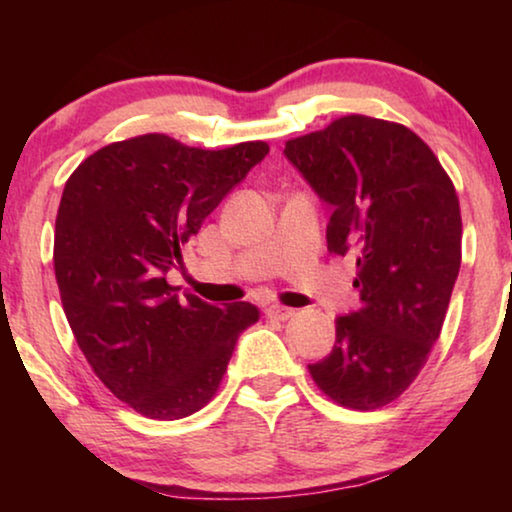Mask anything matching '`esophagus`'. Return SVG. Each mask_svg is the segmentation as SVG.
I'll use <instances>...</instances> for the list:
<instances>
[{"instance_id":"34e87169","label":"esophagus","mask_w":512,"mask_h":512,"mask_svg":"<svg viewBox=\"0 0 512 512\" xmlns=\"http://www.w3.org/2000/svg\"><path fill=\"white\" fill-rule=\"evenodd\" d=\"M265 314H268L270 319L286 321V319H291L293 314H296V310H291V307H284V305H270L268 310H265Z\"/></svg>"}]
</instances>
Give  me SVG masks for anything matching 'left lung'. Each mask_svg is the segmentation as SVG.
Here are the masks:
<instances>
[{
	"instance_id": "1",
	"label": "left lung",
	"mask_w": 512,
	"mask_h": 512,
	"mask_svg": "<svg viewBox=\"0 0 512 512\" xmlns=\"http://www.w3.org/2000/svg\"><path fill=\"white\" fill-rule=\"evenodd\" d=\"M284 156L331 205L328 251H354L361 293L310 375L345 408H382L410 387L443 328L461 265L457 191L415 132L380 118H338L289 139Z\"/></svg>"
}]
</instances>
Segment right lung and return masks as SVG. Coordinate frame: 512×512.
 I'll list each match as a JSON object with an SVG mask.
<instances>
[{
	"label": "right lung",
	"mask_w": 512,
	"mask_h": 512,
	"mask_svg": "<svg viewBox=\"0 0 512 512\" xmlns=\"http://www.w3.org/2000/svg\"><path fill=\"white\" fill-rule=\"evenodd\" d=\"M265 142L205 151L167 135L104 146L76 167L55 219L67 321L111 394L151 419L198 412L261 312L209 305L167 284L181 247L268 156Z\"/></svg>",
	"instance_id": "add662e5"
}]
</instances>
